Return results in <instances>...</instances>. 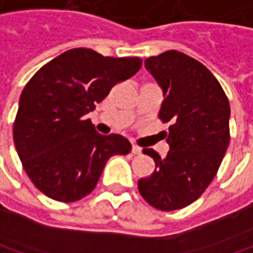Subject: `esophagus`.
<instances>
[{
    "label": "esophagus",
    "instance_id": "esophagus-1",
    "mask_svg": "<svg viewBox=\"0 0 253 253\" xmlns=\"http://www.w3.org/2000/svg\"><path fill=\"white\" fill-rule=\"evenodd\" d=\"M131 152H133L134 155H140V153H142V148L137 146V145H133V146H131Z\"/></svg>",
    "mask_w": 253,
    "mask_h": 253
}]
</instances>
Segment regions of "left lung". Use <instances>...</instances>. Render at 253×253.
I'll list each match as a JSON object with an SVG mask.
<instances>
[{"mask_svg":"<svg viewBox=\"0 0 253 253\" xmlns=\"http://www.w3.org/2000/svg\"><path fill=\"white\" fill-rule=\"evenodd\" d=\"M164 91L159 119L171 123L167 158L143 149L155 171L137 182L139 193L162 211L179 210L206 191L229 146L230 104L216 77L198 60L168 50L145 60Z\"/></svg>","mask_w":253,"mask_h":253,"instance_id":"obj_1","label":"left lung"}]
</instances>
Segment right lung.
I'll return each instance as SVG.
<instances>
[{
    "mask_svg": "<svg viewBox=\"0 0 253 253\" xmlns=\"http://www.w3.org/2000/svg\"><path fill=\"white\" fill-rule=\"evenodd\" d=\"M140 68L139 58H110L78 47L52 59L27 82L12 134L37 190L56 201H78L95 188L113 155L131 150L126 137L100 134L86 114Z\"/></svg>",
    "mask_w": 253,
    "mask_h": 253,
    "instance_id": "right-lung-1",
    "label": "right lung"
}]
</instances>
